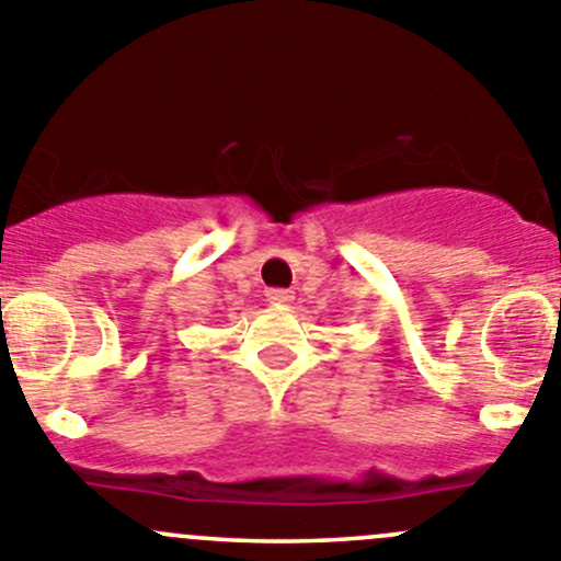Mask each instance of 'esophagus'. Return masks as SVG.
Masks as SVG:
<instances>
[{"mask_svg": "<svg viewBox=\"0 0 561 561\" xmlns=\"http://www.w3.org/2000/svg\"><path fill=\"white\" fill-rule=\"evenodd\" d=\"M265 298H268V304H274V307H285V304L293 301V290H282V287H274V290L265 293Z\"/></svg>", "mask_w": 561, "mask_h": 561, "instance_id": "esophagus-1", "label": "esophagus"}]
</instances>
